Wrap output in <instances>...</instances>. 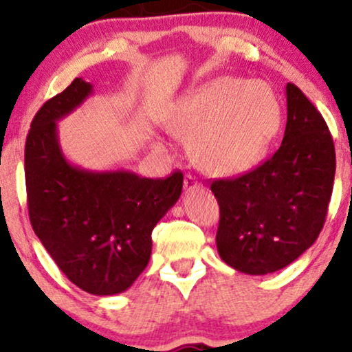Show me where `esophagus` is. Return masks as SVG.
<instances>
[{
    "instance_id": "esophagus-1",
    "label": "esophagus",
    "mask_w": 352,
    "mask_h": 352,
    "mask_svg": "<svg viewBox=\"0 0 352 352\" xmlns=\"http://www.w3.org/2000/svg\"><path fill=\"white\" fill-rule=\"evenodd\" d=\"M184 187H185V190H187V192H190V190L201 188V187H204V185H201L200 182L195 179V177L190 175V173H187V175H185V179H184Z\"/></svg>"
}]
</instances>
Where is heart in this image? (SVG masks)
Here are the masks:
<instances>
[{"label": "heart", "mask_w": 352, "mask_h": 352, "mask_svg": "<svg viewBox=\"0 0 352 352\" xmlns=\"http://www.w3.org/2000/svg\"><path fill=\"white\" fill-rule=\"evenodd\" d=\"M281 124V109L268 86L218 78L177 104L167 127L190 140L192 159L213 175H236L254 167Z\"/></svg>", "instance_id": "heart-1"}]
</instances>
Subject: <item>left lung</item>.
<instances>
[{
	"label": "left lung",
	"instance_id": "obj_1",
	"mask_svg": "<svg viewBox=\"0 0 352 352\" xmlns=\"http://www.w3.org/2000/svg\"><path fill=\"white\" fill-rule=\"evenodd\" d=\"M288 120L273 157L235 179L213 180L220 207L217 248L246 274L278 272L316 241L328 215L336 152L322 116L286 84Z\"/></svg>",
	"mask_w": 352,
	"mask_h": 352
}]
</instances>
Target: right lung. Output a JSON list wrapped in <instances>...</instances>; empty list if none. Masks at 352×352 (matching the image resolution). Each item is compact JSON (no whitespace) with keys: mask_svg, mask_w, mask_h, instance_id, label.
Returning a JSON list of instances; mask_svg holds the SVG:
<instances>
[{"mask_svg":"<svg viewBox=\"0 0 352 352\" xmlns=\"http://www.w3.org/2000/svg\"><path fill=\"white\" fill-rule=\"evenodd\" d=\"M91 92V84L76 78L36 112L24 147V177L30 220L44 248L78 288L107 296L125 292L145 270L152 230L179 200L184 173L145 179L67 162L56 122Z\"/></svg>","mask_w":352,"mask_h":352,"instance_id":"add662e5","label":"right lung"}]
</instances>
